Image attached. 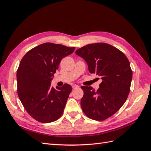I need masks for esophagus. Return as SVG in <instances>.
Here are the masks:
<instances>
[{
	"label": "esophagus",
	"mask_w": 151,
	"mask_h": 151,
	"mask_svg": "<svg viewBox=\"0 0 151 151\" xmlns=\"http://www.w3.org/2000/svg\"><path fill=\"white\" fill-rule=\"evenodd\" d=\"M79 88V86H77V85H76V84H75V85H73L72 86V88L73 89H78Z\"/></svg>",
	"instance_id": "34e87169"
}]
</instances>
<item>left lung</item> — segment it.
<instances>
[{"label":"left lung","mask_w":151,"mask_h":151,"mask_svg":"<svg viewBox=\"0 0 151 151\" xmlns=\"http://www.w3.org/2000/svg\"><path fill=\"white\" fill-rule=\"evenodd\" d=\"M76 54L86 61L91 74L102 79L97 91L81 86V108L91 119L106 120L119 110L129 94L132 79L130 62L120 50L104 43L89 44L77 50Z\"/></svg>","instance_id":"8db88e82"}]
</instances>
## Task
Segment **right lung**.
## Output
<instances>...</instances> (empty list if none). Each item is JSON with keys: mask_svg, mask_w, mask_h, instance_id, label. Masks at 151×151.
<instances>
[{"mask_svg": "<svg viewBox=\"0 0 151 151\" xmlns=\"http://www.w3.org/2000/svg\"><path fill=\"white\" fill-rule=\"evenodd\" d=\"M75 47L45 43L31 49L22 58L17 71V94L26 111L34 119L50 123L60 118L72 91L65 84L51 86V82L63 58Z\"/></svg>", "mask_w": 151, "mask_h": 151, "instance_id": "add662e5", "label": "right lung"}]
</instances>
